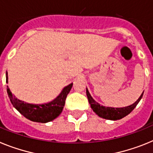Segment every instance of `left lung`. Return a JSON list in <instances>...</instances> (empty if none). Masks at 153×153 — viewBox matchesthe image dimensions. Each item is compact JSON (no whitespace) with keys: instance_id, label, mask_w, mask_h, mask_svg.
<instances>
[{"instance_id":"obj_1","label":"left lung","mask_w":153,"mask_h":153,"mask_svg":"<svg viewBox=\"0 0 153 153\" xmlns=\"http://www.w3.org/2000/svg\"><path fill=\"white\" fill-rule=\"evenodd\" d=\"M86 94H87L88 102L91 105V108L99 117L105 119H109V120H118V119H123L125 116L128 115L135 108V106L137 105L139 101L142 99L143 92L135 103L129 106H127V107H124V108H111V107H105V106L100 105L98 102H95L91 98L88 89L86 90Z\"/></svg>"}]
</instances>
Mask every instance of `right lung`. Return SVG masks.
I'll return each mask as SVG.
<instances>
[{
  "label": "right lung",
  "instance_id": "right-lung-1",
  "mask_svg": "<svg viewBox=\"0 0 153 153\" xmlns=\"http://www.w3.org/2000/svg\"><path fill=\"white\" fill-rule=\"evenodd\" d=\"M6 82H7V75L6 76ZM72 85L73 83H71L64 88L60 95L52 102L42 105H32L20 101L11 94L8 86H7V91L10 102L21 115L32 122L46 123L56 119L62 113L65 103L66 97L71 89Z\"/></svg>",
  "mask_w": 153,
  "mask_h": 153
}]
</instances>
